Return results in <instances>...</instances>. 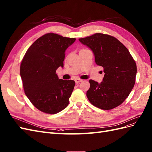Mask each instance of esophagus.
<instances>
[{
	"mask_svg": "<svg viewBox=\"0 0 152 152\" xmlns=\"http://www.w3.org/2000/svg\"><path fill=\"white\" fill-rule=\"evenodd\" d=\"M82 81H83V80H81V79H77V78L75 80V81L76 83H80V82H81Z\"/></svg>",
	"mask_w": 152,
	"mask_h": 152,
	"instance_id": "obj_1",
	"label": "esophagus"
}]
</instances>
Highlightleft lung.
Listing matches in <instances>:
<instances>
[{
    "label": "left lung",
    "instance_id": "left-lung-1",
    "mask_svg": "<svg viewBox=\"0 0 152 152\" xmlns=\"http://www.w3.org/2000/svg\"><path fill=\"white\" fill-rule=\"evenodd\" d=\"M79 41L93 51L95 63L103 67L105 74L101 83L89 80L90 86L86 92L89 101L104 110L118 106L135 84V60L122 42L107 34L96 33Z\"/></svg>",
    "mask_w": 152,
    "mask_h": 152
}]
</instances>
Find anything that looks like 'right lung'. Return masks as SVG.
<instances>
[{"label":"right lung","mask_w":152,"mask_h":152,"mask_svg":"<svg viewBox=\"0 0 152 152\" xmlns=\"http://www.w3.org/2000/svg\"><path fill=\"white\" fill-rule=\"evenodd\" d=\"M75 38L48 33L29 47L20 66L24 92L37 109L55 114L69 104L75 85L73 80L59 79L56 70L64 67L66 50Z\"/></svg>","instance_id":"1"}]
</instances>
